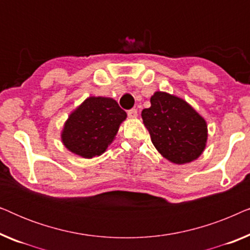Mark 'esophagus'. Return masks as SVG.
Here are the masks:
<instances>
[{
	"label": "esophagus",
	"instance_id": "obj_1",
	"mask_svg": "<svg viewBox=\"0 0 250 250\" xmlns=\"http://www.w3.org/2000/svg\"><path fill=\"white\" fill-rule=\"evenodd\" d=\"M127 116L129 118H136L138 117V110L136 109H131L127 111Z\"/></svg>",
	"mask_w": 250,
	"mask_h": 250
}]
</instances>
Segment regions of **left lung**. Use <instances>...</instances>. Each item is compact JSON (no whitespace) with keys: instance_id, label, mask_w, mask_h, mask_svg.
Masks as SVG:
<instances>
[{"instance_id":"8db88e82","label":"left lung","mask_w":250,"mask_h":250,"mask_svg":"<svg viewBox=\"0 0 250 250\" xmlns=\"http://www.w3.org/2000/svg\"><path fill=\"white\" fill-rule=\"evenodd\" d=\"M150 102L141 116L158 152L177 165L196 160L206 146V121L187 101L166 92H156Z\"/></svg>"}]
</instances>
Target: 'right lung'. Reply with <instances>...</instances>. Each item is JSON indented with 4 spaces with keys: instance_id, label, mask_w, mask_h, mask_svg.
Listing matches in <instances>:
<instances>
[{
    "instance_id": "right-lung-1",
    "label": "right lung",
    "mask_w": 250,
    "mask_h": 250,
    "mask_svg": "<svg viewBox=\"0 0 250 250\" xmlns=\"http://www.w3.org/2000/svg\"><path fill=\"white\" fill-rule=\"evenodd\" d=\"M126 116L114 99L90 97L69 115L61 141L69 151L83 158L100 156L114 141Z\"/></svg>"
}]
</instances>
